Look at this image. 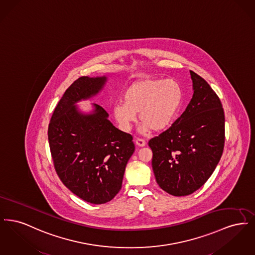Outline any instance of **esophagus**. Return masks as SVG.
Here are the masks:
<instances>
[{
    "instance_id": "obj_1",
    "label": "esophagus",
    "mask_w": 255,
    "mask_h": 255,
    "mask_svg": "<svg viewBox=\"0 0 255 255\" xmlns=\"http://www.w3.org/2000/svg\"><path fill=\"white\" fill-rule=\"evenodd\" d=\"M134 143L138 146V147H143L146 144L145 141L143 139H141V138H135L134 139Z\"/></svg>"
}]
</instances>
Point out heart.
Here are the masks:
<instances>
[{"instance_id": "1", "label": "heart", "mask_w": 255, "mask_h": 255, "mask_svg": "<svg viewBox=\"0 0 255 255\" xmlns=\"http://www.w3.org/2000/svg\"><path fill=\"white\" fill-rule=\"evenodd\" d=\"M124 103L113 107L120 128L129 132L136 120L142 122L140 131H162L175 121L182 103V90L174 80L146 78L133 82L123 95Z\"/></svg>"}]
</instances>
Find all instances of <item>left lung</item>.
Masks as SVG:
<instances>
[{
	"label": "left lung",
	"instance_id": "obj_1",
	"mask_svg": "<svg viewBox=\"0 0 255 255\" xmlns=\"http://www.w3.org/2000/svg\"><path fill=\"white\" fill-rule=\"evenodd\" d=\"M193 97L182 116L151 138L152 167L159 187L173 196L192 194L212 175L225 144V113L204 78L190 71Z\"/></svg>",
	"mask_w": 255,
	"mask_h": 255
}]
</instances>
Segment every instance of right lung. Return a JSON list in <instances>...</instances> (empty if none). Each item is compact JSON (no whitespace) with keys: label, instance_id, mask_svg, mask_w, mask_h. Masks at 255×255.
<instances>
[{"label":"right lung","instance_id":"obj_1","mask_svg":"<svg viewBox=\"0 0 255 255\" xmlns=\"http://www.w3.org/2000/svg\"><path fill=\"white\" fill-rule=\"evenodd\" d=\"M106 76H82L70 86L55 107L48 130L54 168L62 182L80 199L100 205L122 188L126 164L133 155V136L116 128L108 113L93 104L85 114L76 103L97 96Z\"/></svg>","mask_w":255,"mask_h":255}]
</instances>
